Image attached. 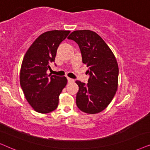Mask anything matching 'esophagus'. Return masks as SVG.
Instances as JSON below:
<instances>
[{"instance_id":"34e87169","label":"esophagus","mask_w":150,"mask_h":150,"mask_svg":"<svg viewBox=\"0 0 150 150\" xmlns=\"http://www.w3.org/2000/svg\"><path fill=\"white\" fill-rule=\"evenodd\" d=\"M67 79H68V83H72V82H74V79H71L70 78V77H67Z\"/></svg>"}]
</instances>
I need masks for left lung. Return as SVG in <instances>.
Instances as JSON below:
<instances>
[{
    "mask_svg": "<svg viewBox=\"0 0 150 150\" xmlns=\"http://www.w3.org/2000/svg\"><path fill=\"white\" fill-rule=\"evenodd\" d=\"M73 40L80 49L82 62L89 75L88 83L76 81L79 91L76 104L83 112L96 114L106 108L118 88L119 67L112 51L97 33L90 30L72 32Z\"/></svg>",
    "mask_w": 150,
    "mask_h": 150,
    "instance_id": "8db88e82",
    "label": "left lung"
}]
</instances>
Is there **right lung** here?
Here are the masks:
<instances>
[{"instance_id": "obj_1", "label": "right lung", "mask_w": 150, "mask_h": 150, "mask_svg": "<svg viewBox=\"0 0 150 150\" xmlns=\"http://www.w3.org/2000/svg\"><path fill=\"white\" fill-rule=\"evenodd\" d=\"M70 31H47L41 34L26 52L22 62L20 83L26 99L38 112L46 114L57 108L59 96L67 83L66 77L47 75L55 62L59 44Z\"/></svg>"}]
</instances>
